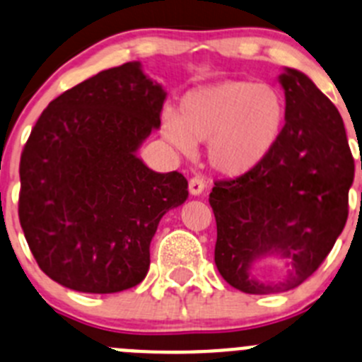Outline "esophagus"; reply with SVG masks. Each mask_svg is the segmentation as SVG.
I'll return each mask as SVG.
<instances>
[{
  "label": "esophagus",
  "instance_id": "1",
  "mask_svg": "<svg viewBox=\"0 0 362 362\" xmlns=\"http://www.w3.org/2000/svg\"><path fill=\"white\" fill-rule=\"evenodd\" d=\"M205 187L206 184L202 177H192L191 180H189V192H191L192 196H199L205 191Z\"/></svg>",
  "mask_w": 362,
  "mask_h": 362
}]
</instances>
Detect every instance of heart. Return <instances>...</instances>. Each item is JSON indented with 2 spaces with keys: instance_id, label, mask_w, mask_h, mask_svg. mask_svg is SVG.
Returning a JSON list of instances; mask_svg holds the SVG:
<instances>
[{
  "instance_id": "obj_1",
  "label": "heart",
  "mask_w": 362,
  "mask_h": 362,
  "mask_svg": "<svg viewBox=\"0 0 362 362\" xmlns=\"http://www.w3.org/2000/svg\"><path fill=\"white\" fill-rule=\"evenodd\" d=\"M285 120V97L274 84L219 81L185 93L180 117L173 111L164 115L163 136L184 156L206 141L210 168L242 177L274 150Z\"/></svg>"
}]
</instances>
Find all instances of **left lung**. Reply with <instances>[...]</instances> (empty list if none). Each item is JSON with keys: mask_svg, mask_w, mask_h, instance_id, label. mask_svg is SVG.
<instances>
[{"mask_svg": "<svg viewBox=\"0 0 362 362\" xmlns=\"http://www.w3.org/2000/svg\"><path fill=\"white\" fill-rule=\"evenodd\" d=\"M286 120L274 150L235 180L216 182L210 206L217 224L216 265L233 288L281 293L306 281L331 252L349 217L354 159L334 104L304 72L278 77ZM278 259L286 276L262 282L254 267Z\"/></svg>", "mask_w": 362, "mask_h": 362, "instance_id": "8db88e82", "label": "left lung"}]
</instances>
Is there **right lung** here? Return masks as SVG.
<instances>
[{
    "mask_svg": "<svg viewBox=\"0 0 362 362\" xmlns=\"http://www.w3.org/2000/svg\"><path fill=\"white\" fill-rule=\"evenodd\" d=\"M166 90L129 62L52 100L21 156L19 219L38 267L83 293H117L145 279L159 221L187 199L178 171L138 156L160 127Z\"/></svg>",
    "mask_w": 362,
    "mask_h": 362,
    "instance_id": "1",
    "label": "right lung"
}]
</instances>
